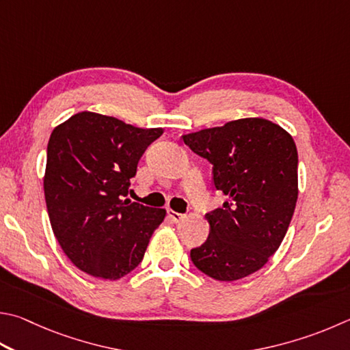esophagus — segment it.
I'll use <instances>...</instances> for the list:
<instances>
[{"label": "esophagus", "instance_id": "obj_1", "mask_svg": "<svg viewBox=\"0 0 350 350\" xmlns=\"http://www.w3.org/2000/svg\"><path fill=\"white\" fill-rule=\"evenodd\" d=\"M168 217L173 220L174 224H177V221H180L183 219V214L176 213V211H173V209H168Z\"/></svg>", "mask_w": 350, "mask_h": 350}]
</instances>
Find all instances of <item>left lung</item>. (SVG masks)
Listing matches in <instances>:
<instances>
[{
  "instance_id": "left-lung-1",
  "label": "left lung",
  "mask_w": 350,
  "mask_h": 350,
  "mask_svg": "<svg viewBox=\"0 0 350 350\" xmlns=\"http://www.w3.org/2000/svg\"><path fill=\"white\" fill-rule=\"evenodd\" d=\"M213 165V187L230 197L206 213L209 236L189 252L208 277L234 282L263 268L283 241L298 196V154L280 125L260 118L182 136Z\"/></svg>"
}]
</instances>
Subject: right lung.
I'll return each instance as SVG.
<instances>
[{
	"label": "right lung",
	"instance_id": "add662e5",
	"mask_svg": "<svg viewBox=\"0 0 350 350\" xmlns=\"http://www.w3.org/2000/svg\"><path fill=\"white\" fill-rule=\"evenodd\" d=\"M162 133L82 111L50 135L44 177L50 224L81 271L118 280L142 262L165 209L124 197L145 150Z\"/></svg>",
	"mask_w": 350,
	"mask_h": 350
}]
</instances>
